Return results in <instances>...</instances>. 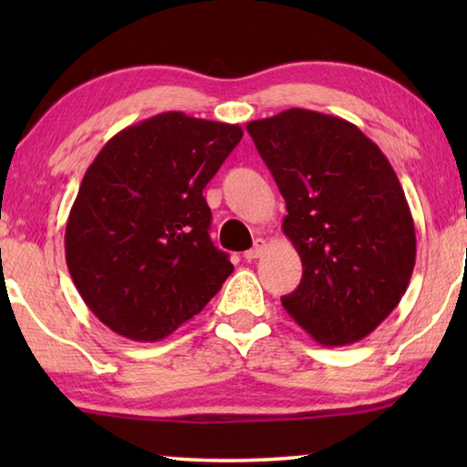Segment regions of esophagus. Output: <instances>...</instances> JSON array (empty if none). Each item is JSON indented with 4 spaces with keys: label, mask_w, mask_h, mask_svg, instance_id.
I'll list each match as a JSON object with an SVG mask.
<instances>
[{
    "label": "esophagus",
    "mask_w": 467,
    "mask_h": 467,
    "mask_svg": "<svg viewBox=\"0 0 467 467\" xmlns=\"http://www.w3.org/2000/svg\"><path fill=\"white\" fill-rule=\"evenodd\" d=\"M265 248H267L265 240H254V246H253V248H248V251L244 253V259H246V261H254V259L264 257Z\"/></svg>",
    "instance_id": "obj_1"
}]
</instances>
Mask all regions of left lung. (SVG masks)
<instances>
[{
  "instance_id": "8db88e82",
  "label": "left lung",
  "mask_w": 467,
  "mask_h": 467,
  "mask_svg": "<svg viewBox=\"0 0 467 467\" xmlns=\"http://www.w3.org/2000/svg\"><path fill=\"white\" fill-rule=\"evenodd\" d=\"M285 197L302 280L283 308L325 347L363 340L410 283L417 235L382 150L348 120L304 108L246 125Z\"/></svg>"
}]
</instances>
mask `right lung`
<instances>
[{"label":"right lung","instance_id":"1","mask_svg":"<svg viewBox=\"0 0 467 467\" xmlns=\"http://www.w3.org/2000/svg\"><path fill=\"white\" fill-rule=\"evenodd\" d=\"M240 140V125L163 112L119 131L88 165L69 210L66 261L114 334L163 340L234 272L210 240L202 193Z\"/></svg>","mask_w":467,"mask_h":467}]
</instances>
